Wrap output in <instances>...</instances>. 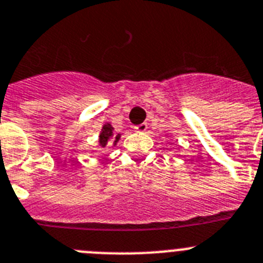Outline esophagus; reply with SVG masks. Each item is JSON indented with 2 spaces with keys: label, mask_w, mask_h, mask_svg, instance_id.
<instances>
[{
  "label": "esophagus",
  "mask_w": 263,
  "mask_h": 263,
  "mask_svg": "<svg viewBox=\"0 0 263 263\" xmlns=\"http://www.w3.org/2000/svg\"><path fill=\"white\" fill-rule=\"evenodd\" d=\"M146 129H148V124L146 123H141V124H137V126H135V131H137V132H145Z\"/></svg>",
  "instance_id": "obj_1"
}]
</instances>
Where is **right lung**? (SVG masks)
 I'll return each instance as SVG.
<instances>
[{
    "mask_svg": "<svg viewBox=\"0 0 263 263\" xmlns=\"http://www.w3.org/2000/svg\"><path fill=\"white\" fill-rule=\"evenodd\" d=\"M120 135H117V136H112V128L110 124H105L104 128H102L101 135H100V145L102 148L105 146L110 145L112 143V140H114V143H117L118 140H119Z\"/></svg>",
    "mask_w": 263,
    "mask_h": 263,
    "instance_id": "add662e5",
    "label": "right lung"
}]
</instances>
